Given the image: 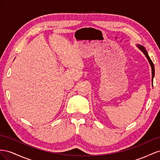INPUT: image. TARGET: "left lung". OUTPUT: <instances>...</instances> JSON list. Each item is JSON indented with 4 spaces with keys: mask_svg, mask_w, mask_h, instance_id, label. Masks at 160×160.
Wrapping results in <instances>:
<instances>
[{
    "mask_svg": "<svg viewBox=\"0 0 160 160\" xmlns=\"http://www.w3.org/2000/svg\"><path fill=\"white\" fill-rule=\"evenodd\" d=\"M138 47L139 48L140 50H141V51L143 52V53L145 54V56H146V58H148V60L150 63V65H151V67H152V83H153V77H154V75H155V68H154V65H153V62L152 61L151 59H150L149 55L147 52V50L145 49V48L142 46V45H138Z\"/></svg>",
    "mask_w": 160,
    "mask_h": 160,
    "instance_id": "8db88e82",
    "label": "left lung"
}]
</instances>
